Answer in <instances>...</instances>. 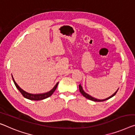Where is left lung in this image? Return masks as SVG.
<instances>
[{
	"label": "left lung",
	"mask_w": 135,
	"mask_h": 135,
	"mask_svg": "<svg viewBox=\"0 0 135 135\" xmlns=\"http://www.w3.org/2000/svg\"><path fill=\"white\" fill-rule=\"evenodd\" d=\"M79 91H80V93H81V94H82V95H83V96H84V97L87 98V99H90V100H93V101H95V102H102V101H104V100H106L109 99L110 98H112L113 96H114V95H115L116 93H117L118 89H119V88H118V89L117 90V91H116L115 92V93H114L113 94H112V96H110V97L106 98V99H96V98H93V97H92V96L89 95V94H88L86 93L84 91V90H83V88H82V86L80 85V84L79 85Z\"/></svg>",
	"instance_id": "1"
}]
</instances>
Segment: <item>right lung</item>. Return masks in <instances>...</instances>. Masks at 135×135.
Wrapping results in <instances>:
<instances>
[{
	"label": "right lung",
	"mask_w": 135,
	"mask_h": 135,
	"mask_svg": "<svg viewBox=\"0 0 135 135\" xmlns=\"http://www.w3.org/2000/svg\"><path fill=\"white\" fill-rule=\"evenodd\" d=\"M12 78H13V82H14V83H15V84L16 88H17V89L19 90V91L21 92V94H22L23 97L25 98H27V99H28L33 100H42V99H46V98L50 97V96L52 95V94H53L54 93V91H55V90H56V88H57V87L58 83H59V82H57V83L55 85V87H54L53 88H52V89L50 90V91L47 92V93H41V94H31V93H27V92H26L25 91H24L22 89V88L20 87L19 86L17 85V83H16V82H15V79H14L13 76H12Z\"/></svg>",
	"instance_id": "obj_1"
}]
</instances>
